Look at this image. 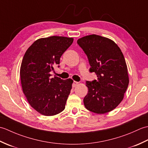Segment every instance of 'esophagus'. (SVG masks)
I'll use <instances>...</instances> for the list:
<instances>
[{"label": "esophagus", "mask_w": 148, "mask_h": 148, "mask_svg": "<svg viewBox=\"0 0 148 148\" xmlns=\"http://www.w3.org/2000/svg\"><path fill=\"white\" fill-rule=\"evenodd\" d=\"M78 83H79V82H77V81H74L73 82V83H72V87H76L77 84H78Z\"/></svg>", "instance_id": "obj_1"}]
</instances>
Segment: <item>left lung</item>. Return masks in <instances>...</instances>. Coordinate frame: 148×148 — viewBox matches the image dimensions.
<instances>
[{"label":"left lung","mask_w":148,"mask_h":148,"mask_svg":"<svg viewBox=\"0 0 148 148\" xmlns=\"http://www.w3.org/2000/svg\"><path fill=\"white\" fill-rule=\"evenodd\" d=\"M87 55L98 80L86 81L88 92L83 99L90 111L105 114L115 109L123 99L129 83L124 56L118 46L107 37L95 34L84 36L77 41Z\"/></svg>","instance_id":"obj_1"}]
</instances>
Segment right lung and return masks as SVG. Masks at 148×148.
I'll list each match as a JSON object with an SVG mask.
<instances>
[{
	"instance_id": "add662e5",
	"label": "right lung",
	"mask_w": 148,
	"mask_h": 148,
	"mask_svg": "<svg viewBox=\"0 0 148 148\" xmlns=\"http://www.w3.org/2000/svg\"><path fill=\"white\" fill-rule=\"evenodd\" d=\"M71 37L51 36L39 39L24 55L20 67L23 93L32 108L45 116H54L65 109L73 80H63L50 72L73 42Z\"/></svg>"
}]
</instances>
